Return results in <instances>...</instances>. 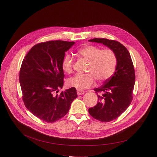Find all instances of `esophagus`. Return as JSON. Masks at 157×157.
I'll list each match as a JSON object with an SVG mask.
<instances>
[{"mask_svg": "<svg viewBox=\"0 0 157 157\" xmlns=\"http://www.w3.org/2000/svg\"><path fill=\"white\" fill-rule=\"evenodd\" d=\"M84 94H85V92L83 91V90H77V94L78 95H83Z\"/></svg>", "mask_w": 157, "mask_h": 157, "instance_id": "obj_1", "label": "esophagus"}]
</instances>
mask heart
<instances>
[{"label": "heart", "mask_w": 157, "mask_h": 157, "mask_svg": "<svg viewBox=\"0 0 157 157\" xmlns=\"http://www.w3.org/2000/svg\"><path fill=\"white\" fill-rule=\"evenodd\" d=\"M78 54L89 62L86 75L76 74L67 81L69 87L79 90L91 87L95 83V79L102 82L109 79L115 72L117 65V58L111 49H101L94 45H86L79 49ZM74 61L72 58L66 55L62 60V69L66 73L72 71Z\"/></svg>", "instance_id": "1"}]
</instances>
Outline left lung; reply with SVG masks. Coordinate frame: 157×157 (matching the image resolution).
I'll return each mask as SVG.
<instances>
[{"label": "left lung", "instance_id": "8db88e82", "mask_svg": "<svg viewBox=\"0 0 157 157\" xmlns=\"http://www.w3.org/2000/svg\"><path fill=\"white\" fill-rule=\"evenodd\" d=\"M90 42L102 43L115 53L117 58V68L113 75L105 81L102 86L95 88L98 102L88 112L96 120L109 122L119 117L132 101L135 84V71L127 49L117 40L95 38ZM101 93V95H98Z\"/></svg>", "mask_w": 157, "mask_h": 157}]
</instances>
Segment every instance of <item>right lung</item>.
Here are the masks:
<instances>
[{"mask_svg":"<svg viewBox=\"0 0 157 157\" xmlns=\"http://www.w3.org/2000/svg\"><path fill=\"white\" fill-rule=\"evenodd\" d=\"M74 43L59 40L40 43L23 60L19 78L23 102L31 113L46 122L63 117L78 97L74 88L57 94L63 85L62 60Z\"/></svg>","mask_w":157,"mask_h":157,"instance_id":"add662e5","label":"right lung"}]
</instances>
